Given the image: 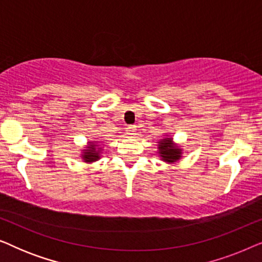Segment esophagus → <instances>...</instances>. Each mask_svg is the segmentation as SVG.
Listing matches in <instances>:
<instances>
[{
    "label": "esophagus",
    "mask_w": 262,
    "mask_h": 262,
    "mask_svg": "<svg viewBox=\"0 0 262 262\" xmlns=\"http://www.w3.org/2000/svg\"><path fill=\"white\" fill-rule=\"evenodd\" d=\"M137 128H136V125H128L126 127V134L127 135H135V132Z\"/></svg>",
    "instance_id": "1"
}]
</instances>
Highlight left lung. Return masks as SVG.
I'll list each match as a JSON object with an SVG mask.
<instances>
[{
	"label": "left lung",
	"mask_w": 262,
	"mask_h": 262,
	"mask_svg": "<svg viewBox=\"0 0 262 262\" xmlns=\"http://www.w3.org/2000/svg\"><path fill=\"white\" fill-rule=\"evenodd\" d=\"M159 145H157V154L163 162L167 163H177L182 157V149L177 143L173 142V138L169 136L160 139Z\"/></svg>",
	"instance_id": "obj_1"
}]
</instances>
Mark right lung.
<instances>
[{
    "label": "right lung",
    "mask_w": 262,
    "mask_h": 262,
    "mask_svg": "<svg viewBox=\"0 0 262 262\" xmlns=\"http://www.w3.org/2000/svg\"><path fill=\"white\" fill-rule=\"evenodd\" d=\"M101 154H102L101 144H100L98 141H91L88 142V145L85 146V149L82 150L81 159L83 160V162L85 163H92L100 160Z\"/></svg>",
    "instance_id": "obj_1"
}]
</instances>
